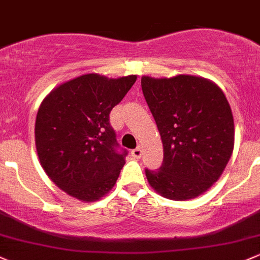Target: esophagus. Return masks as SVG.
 Segmentation results:
<instances>
[{"label": "esophagus", "instance_id": "esophagus-1", "mask_svg": "<svg viewBox=\"0 0 260 260\" xmlns=\"http://www.w3.org/2000/svg\"><path fill=\"white\" fill-rule=\"evenodd\" d=\"M131 155H133L134 157H140L141 156V148H140V146H138L136 149L131 150Z\"/></svg>", "mask_w": 260, "mask_h": 260}]
</instances>
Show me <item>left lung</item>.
<instances>
[{
	"mask_svg": "<svg viewBox=\"0 0 260 260\" xmlns=\"http://www.w3.org/2000/svg\"><path fill=\"white\" fill-rule=\"evenodd\" d=\"M141 89L156 122L164 159L145 169L160 195L186 200L208 190L228 164L234 146V120L223 91L203 77L141 79Z\"/></svg>",
	"mask_w": 260,
	"mask_h": 260,
	"instance_id": "left-lung-1",
	"label": "left lung"
}]
</instances>
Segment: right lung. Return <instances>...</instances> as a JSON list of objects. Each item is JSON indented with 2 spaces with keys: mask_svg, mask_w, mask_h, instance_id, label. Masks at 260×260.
<instances>
[{
  "mask_svg": "<svg viewBox=\"0 0 260 260\" xmlns=\"http://www.w3.org/2000/svg\"><path fill=\"white\" fill-rule=\"evenodd\" d=\"M135 81V75H82L42 101L35 124L40 162L71 197L95 202L116 183L127 150L120 148L109 115Z\"/></svg>",
  "mask_w": 260,
  "mask_h": 260,
  "instance_id": "obj_1",
  "label": "right lung"
}]
</instances>
